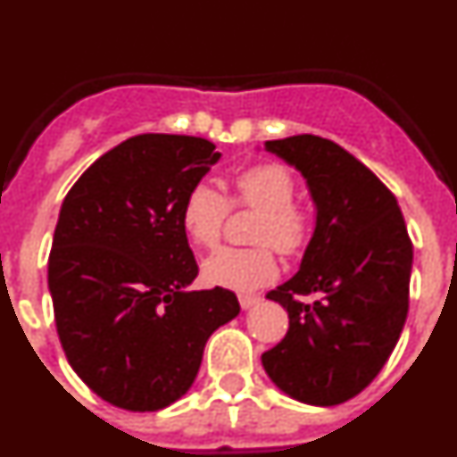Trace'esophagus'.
Wrapping results in <instances>:
<instances>
[{
	"label": "esophagus",
	"instance_id": "34e87169",
	"mask_svg": "<svg viewBox=\"0 0 457 457\" xmlns=\"http://www.w3.org/2000/svg\"><path fill=\"white\" fill-rule=\"evenodd\" d=\"M237 302H240L242 309H252V306H256L258 302H261V297L258 295H237Z\"/></svg>",
	"mask_w": 457,
	"mask_h": 457
}]
</instances>
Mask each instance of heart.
Listing matches in <instances>:
<instances>
[{
  "mask_svg": "<svg viewBox=\"0 0 457 457\" xmlns=\"http://www.w3.org/2000/svg\"><path fill=\"white\" fill-rule=\"evenodd\" d=\"M293 173L278 162H258L242 169L231 179V204L261 210L253 231L258 247H226L208 256L201 265L205 284L233 290H252L277 277V252L297 253L309 240L311 220L300 204H295ZM228 215L224 196L205 183H196L180 204V226L194 247L208 249L220 242L221 226Z\"/></svg>",
  "mask_w": 457,
  "mask_h": 457,
  "instance_id": "b5f03b06",
  "label": "heart"
}]
</instances>
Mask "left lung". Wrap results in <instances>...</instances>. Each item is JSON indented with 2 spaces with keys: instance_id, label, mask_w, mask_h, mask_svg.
<instances>
[{
  "instance_id": "obj_1",
  "label": "left lung",
  "mask_w": 457,
  "mask_h": 457,
  "mask_svg": "<svg viewBox=\"0 0 457 457\" xmlns=\"http://www.w3.org/2000/svg\"><path fill=\"white\" fill-rule=\"evenodd\" d=\"M265 151L304 176L316 228L300 272L268 293L288 311V332L263 353V369L295 401L338 405L373 382L401 338L411 240L394 194L338 144L295 135ZM311 292L321 300L299 302Z\"/></svg>"
}]
</instances>
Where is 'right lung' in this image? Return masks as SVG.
Returning <instances> with one entry per match:
<instances>
[{"mask_svg": "<svg viewBox=\"0 0 457 457\" xmlns=\"http://www.w3.org/2000/svg\"><path fill=\"white\" fill-rule=\"evenodd\" d=\"M220 157L201 137H130L62 204L47 261L56 334L84 385L120 410L187 394L210 334L240 313L231 290H187L199 265L180 204Z\"/></svg>", "mask_w": 457, "mask_h": 457, "instance_id": "obj_1", "label": "right lung"}]
</instances>
